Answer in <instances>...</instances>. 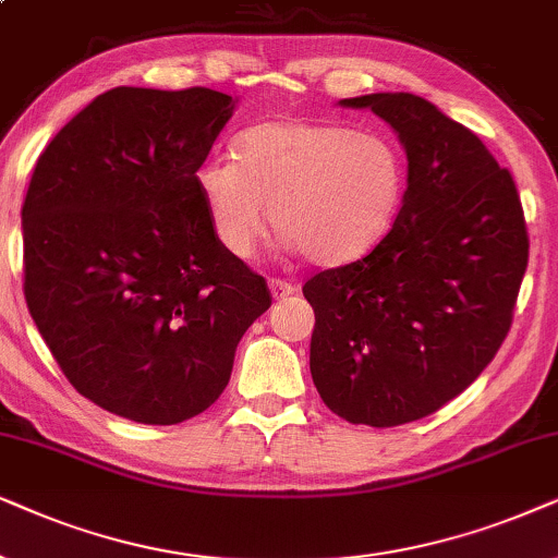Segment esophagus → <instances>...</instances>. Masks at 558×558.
<instances>
[{
	"label": "esophagus",
	"mask_w": 558,
	"mask_h": 558,
	"mask_svg": "<svg viewBox=\"0 0 558 558\" xmlns=\"http://www.w3.org/2000/svg\"><path fill=\"white\" fill-rule=\"evenodd\" d=\"M267 286H270V293L275 301H283V299H288V295L295 293V286L288 283V280H280V278H270V283Z\"/></svg>",
	"instance_id": "esophagus-1"
}]
</instances>
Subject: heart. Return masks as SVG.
<instances>
[{"instance_id":"heart-1","label":"heart","mask_w":558,"mask_h":558,"mask_svg":"<svg viewBox=\"0 0 558 558\" xmlns=\"http://www.w3.org/2000/svg\"><path fill=\"white\" fill-rule=\"evenodd\" d=\"M193 173L211 232L250 257L272 227L314 265L352 263L388 232L405 191V160L388 135L337 122L270 119Z\"/></svg>"}]
</instances>
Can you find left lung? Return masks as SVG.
<instances>
[{
  "label": "left lung",
  "instance_id": "left-lung-1",
  "mask_svg": "<svg viewBox=\"0 0 558 558\" xmlns=\"http://www.w3.org/2000/svg\"><path fill=\"white\" fill-rule=\"evenodd\" d=\"M398 132L408 189L392 229L354 263L314 275L311 377L349 423L390 428L470 388L508 337L529 267L510 170L482 140L415 94H367Z\"/></svg>",
  "mask_w": 558,
  "mask_h": 558
}]
</instances>
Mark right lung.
<instances>
[{"label":"right lung","mask_w":558,"mask_h":558,"mask_svg":"<svg viewBox=\"0 0 558 558\" xmlns=\"http://www.w3.org/2000/svg\"><path fill=\"white\" fill-rule=\"evenodd\" d=\"M232 111L204 86H117L35 162L22 204L29 316L73 388L122 418L204 413L272 303L214 236L193 183Z\"/></svg>","instance_id":"1"}]
</instances>
